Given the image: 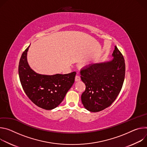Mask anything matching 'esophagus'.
<instances>
[{
  "mask_svg": "<svg viewBox=\"0 0 147 147\" xmlns=\"http://www.w3.org/2000/svg\"><path fill=\"white\" fill-rule=\"evenodd\" d=\"M75 80L76 82H78V81L80 80V77L79 76H78V75H76Z\"/></svg>",
  "mask_w": 147,
  "mask_h": 147,
  "instance_id": "34e87169",
  "label": "esophagus"
}]
</instances>
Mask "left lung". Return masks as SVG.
<instances>
[{"label": "left lung", "instance_id": "obj_1", "mask_svg": "<svg viewBox=\"0 0 147 147\" xmlns=\"http://www.w3.org/2000/svg\"><path fill=\"white\" fill-rule=\"evenodd\" d=\"M111 60L89 65L80 71V78L86 85L81 96L84 107L98 112L110 106L119 95L125 77V62L115 46Z\"/></svg>", "mask_w": 147, "mask_h": 147}]
</instances>
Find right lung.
<instances>
[{
  "mask_svg": "<svg viewBox=\"0 0 147 147\" xmlns=\"http://www.w3.org/2000/svg\"><path fill=\"white\" fill-rule=\"evenodd\" d=\"M30 45L22 54L19 65V75L23 89L36 105L45 110L56 108L62 102L75 82V72L68 74L42 75L32 70L27 61Z\"/></svg>",
  "mask_w": 147,
  "mask_h": 147,
  "instance_id": "obj_1",
  "label": "right lung"
}]
</instances>
